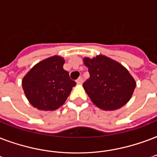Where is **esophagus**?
I'll list each match as a JSON object with an SVG mask.
<instances>
[{
  "label": "esophagus",
  "mask_w": 157,
  "mask_h": 157,
  "mask_svg": "<svg viewBox=\"0 0 157 157\" xmlns=\"http://www.w3.org/2000/svg\"><path fill=\"white\" fill-rule=\"evenodd\" d=\"M82 81H83V78H82V77H79L77 80H76V82H77V83H82Z\"/></svg>",
  "instance_id": "34e87169"
}]
</instances>
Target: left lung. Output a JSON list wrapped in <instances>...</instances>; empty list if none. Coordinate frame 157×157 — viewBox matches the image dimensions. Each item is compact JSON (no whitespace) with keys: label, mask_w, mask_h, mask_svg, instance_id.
I'll return each mask as SVG.
<instances>
[{"label":"left lung","mask_w":157,"mask_h":157,"mask_svg":"<svg viewBox=\"0 0 157 157\" xmlns=\"http://www.w3.org/2000/svg\"><path fill=\"white\" fill-rule=\"evenodd\" d=\"M83 62L88 68L90 77L82 86L97 106L113 110L130 100L136 82L122 65L105 56L84 58Z\"/></svg>","instance_id":"obj_1"}]
</instances>
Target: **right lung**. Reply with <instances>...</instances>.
<instances>
[{
	"label": "right lung",
	"instance_id": "right-lung-1",
	"mask_svg": "<svg viewBox=\"0 0 157 157\" xmlns=\"http://www.w3.org/2000/svg\"><path fill=\"white\" fill-rule=\"evenodd\" d=\"M65 59L52 56L43 59L30 70L22 81L26 98L41 110H54L61 106L76 82L63 69Z\"/></svg>",
	"mask_w": 157,
	"mask_h": 157
}]
</instances>
